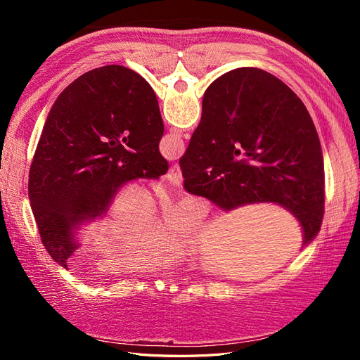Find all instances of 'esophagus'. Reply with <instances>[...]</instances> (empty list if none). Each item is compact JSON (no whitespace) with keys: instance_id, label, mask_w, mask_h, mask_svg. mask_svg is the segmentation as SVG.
<instances>
[{"instance_id":"1","label":"esophagus","mask_w":360,"mask_h":360,"mask_svg":"<svg viewBox=\"0 0 360 360\" xmlns=\"http://www.w3.org/2000/svg\"><path fill=\"white\" fill-rule=\"evenodd\" d=\"M167 179L172 183L176 184V186H180L181 181H183V176H181V169L179 167V163H172L168 174H167Z\"/></svg>"}]
</instances>
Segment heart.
<instances>
[{"label":"heart","instance_id":"b5f03b06","mask_svg":"<svg viewBox=\"0 0 360 360\" xmlns=\"http://www.w3.org/2000/svg\"><path fill=\"white\" fill-rule=\"evenodd\" d=\"M158 207L141 189H124L108 202L105 224L108 234L122 237L106 255V263L122 269L160 267L188 252L187 236H195L202 225V212L195 200L183 201L168 214V224H157Z\"/></svg>","mask_w":360,"mask_h":360}]
</instances>
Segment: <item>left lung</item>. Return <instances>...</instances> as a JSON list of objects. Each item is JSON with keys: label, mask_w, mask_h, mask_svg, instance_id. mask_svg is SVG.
Here are the masks:
<instances>
[{"label": "left lung", "mask_w": 360, "mask_h": 360, "mask_svg": "<svg viewBox=\"0 0 360 360\" xmlns=\"http://www.w3.org/2000/svg\"><path fill=\"white\" fill-rule=\"evenodd\" d=\"M163 122L150 84L123 66L81 75L43 126L31 162L28 195L41 243L68 267L76 231L101 216L114 193L135 179H159Z\"/></svg>", "instance_id": "8db88e82"}]
</instances>
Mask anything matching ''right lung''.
Listing matches in <instances>:
<instances>
[{"label": "right lung", "mask_w": 360, "mask_h": 360, "mask_svg": "<svg viewBox=\"0 0 360 360\" xmlns=\"http://www.w3.org/2000/svg\"><path fill=\"white\" fill-rule=\"evenodd\" d=\"M184 189L224 212L274 202L299 221L303 245L324 214V165L307 106L276 76L240 68L213 81L180 158Z\"/></svg>", "instance_id": "add662e5"}]
</instances>
